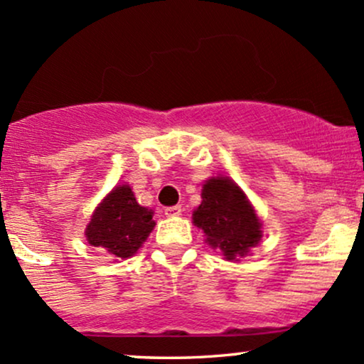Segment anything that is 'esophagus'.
Instances as JSON below:
<instances>
[{"label":"esophagus","mask_w":364,"mask_h":364,"mask_svg":"<svg viewBox=\"0 0 364 364\" xmlns=\"http://www.w3.org/2000/svg\"><path fill=\"white\" fill-rule=\"evenodd\" d=\"M181 212H183L181 205H173V207L164 208V214L168 217H178V215H181Z\"/></svg>","instance_id":"obj_1"}]
</instances>
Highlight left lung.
I'll list each match as a JSON object with an SVG mask.
<instances>
[{"mask_svg":"<svg viewBox=\"0 0 364 364\" xmlns=\"http://www.w3.org/2000/svg\"><path fill=\"white\" fill-rule=\"evenodd\" d=\"M193 223L203 229L207 243L228 260L243 257L262 237V224L243 191L228 178H212L203 185L202 203Z\"/></svg>","mask_w":364,"mask_h":364,"instance_id":"left-lung-1","label":"left lung"}]
</instances>
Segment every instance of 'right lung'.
I'll return each mask as SVG.
<instances>
[{"mask_svg":"<svg viewBox=\"0 0 364 364\" xmlns=\"http://www.w3.org/2000/svg\"><path fill=\"white\" fill-rule=\"evenodd\" d=\"M156 223L152 212L136 203L132 188L116 186L97 207L87 225L92 246L104 248L112 257L128 258L144 245Z\"/></svg>","mask_w":364,"mask_h":364,"instance_id":"add662e5","label":"right lung"}]
</instances>
